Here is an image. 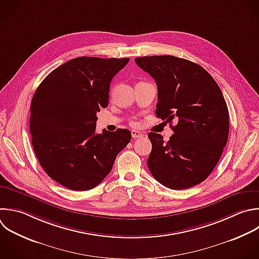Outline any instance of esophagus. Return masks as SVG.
<instances>
[{"label": "esophagus", "instance_id": "1", "mask_svg": "<svg viewBox=\"0 0 259 259\" xmlns=\"http://www.w3.org/2000/svg\"><path fill=\"white\" fill-rule=\"evenodd\" d=\"M132 137H133L134 139L142 138V137H143V134H142L141 132H138V131H135V130H133V131H132Z\"/></svg>", "mask_w": 259, "mask_h": 259}]
</instances>
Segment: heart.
Masks as SVG:
<instances>
[{
  "mask_svg": "<svg viewBox=\"0 0 259 259\" xmlns=\"http://www.w3.org/2000/svg\"><path fill=\"white\" fill-rule=\"evenodd\" d=\"M133 123H134V124H136V123H135V122H133Z\"/></svg>",
  "mask_w": 259,
  "mask_h": 259,
  "instance_id": "heart-1",
  "label": "heart"
}]
</instances>
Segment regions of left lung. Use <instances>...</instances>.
Segmentation results:
<instances>
[{"mask_svg": "<svg viewBox=\"0 0 259 259\" xmlns=\"http://www.w3.org/2000/svg\"><path fill=\"white\" fill-rule=\"evenodd\" d=\"M158 87L157 117L172 124L164 142L149 133L152 151L147 165L156 180L171 189L192 187L211 173L229 135V111L212 77L199 65L173 56L136 58Z\"/></svg>", "mask_w": 259, "mask_h": 259, "instance_id": "left-lung-1", "label": "left lung"}]
</instances>
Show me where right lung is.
Instances as JSON below:
<instances>
[{
    "label": "right lung",
    "instance_id": "1",
    "mask_svg": "<svg viewBox=\"0 0 259 259\" xmlns=\"http://www.w3.org/2000/svg\"><path fill=\"white\" fill-rule=\"evenodd\" d=\"M130 59L80 57L54 70L30 106L32 147L48 175L77 190L96 187L132 139L126 128L96 134V113L108 105L112 78Z\"/></svg>",
    "mask_w": 259,
    "mask_h": 259
}]
</instances>
